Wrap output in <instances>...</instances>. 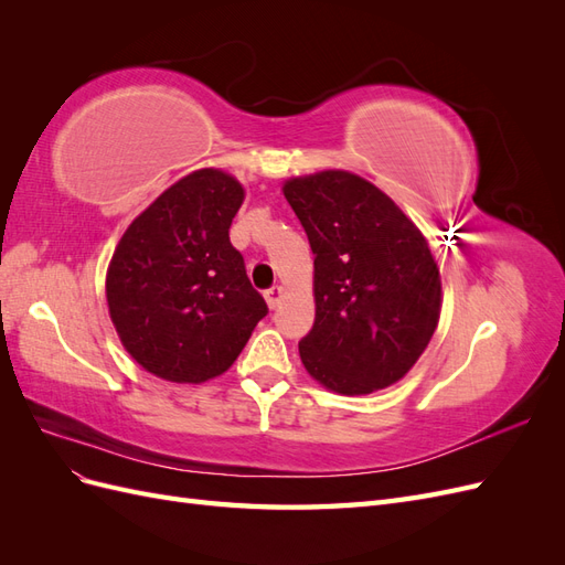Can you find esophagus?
<instances>
[{
  "label": "esophagus",
  "mask_w": 565,
  "mask_h": 565,
  "mask_svg": "<svg viewBox=\"0 0 565 565\" xmlns=\"http://www.w3.org/2000/svg\"><path fill=\"white\" fill-rule=\"evenodd\" d=\"M264 297H266V301H268L270 309H276V306H278V303H280V299H282V287H280V285H273V287H268L266 292H264Z\"/></svg>",
  "instance_id": "1"
}]
</instances>
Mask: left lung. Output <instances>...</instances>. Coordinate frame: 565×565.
I'll return each mask as SVG.
<instances>
[{"label":"left lung","instance_id":"left-lung-1","mask_svg":"<svg viewBox=\"0 0 565 565\" xmlns=\"http://www.w3.org/2000/svg\"><path fill=\"white\" fill-rule=\"evenodd\" d=\"M282 191L316 266L303 367L347 396L398 382L440 316V276L424 235L377 185L349 172L292 179Z\"/></svg>","mask_w":565,"mask_h":565}]
</instances>
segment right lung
I'll list each match as a JSON object with an SVG mask.
<instances>
[{"label":"right lung","instance_id":"obj_1","mask_svg":"<svg viewBox=\"0 0 565 565\" xmlns=\"http://www.w3.org/2000/svg\"><path fill=\"white\" fill-rule=\"evenodd\" d=\"M245 198L218 169H198L134 218L106 278L115 330L131 358L169 382L226 372L266 313L228 228Z\"/></svg>","mask_w":565,"mask_h":565}]
</instances>
